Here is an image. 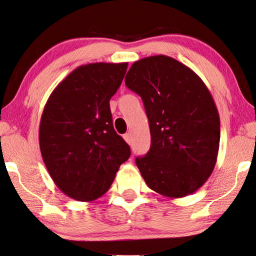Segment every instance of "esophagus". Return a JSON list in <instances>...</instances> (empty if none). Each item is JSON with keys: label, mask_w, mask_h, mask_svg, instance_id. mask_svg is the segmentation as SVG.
<instances>
[{"label": "esophagus", "mask_w": 256, "mask_h": 256, "mask_svg": "<svg viewBox=\"0 0 256 256\" xmlns=\"http://www.w3.org/2000/svg\"><path fill=\"white\" fill-rule=\"evenodd\" d=\"M124 140L127 142V143H128L129 145L132 144V135H130V134H129V132H128V134H124Z\"/></svg>", "instance_id": "esophagus-1"}]
</instances>
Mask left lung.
I'll return each mask as SVG.
<instances>
[{"instance_id":"1","label":"left lung","mask_w":256,"mask_h":256,"mask_svg":"<svg viewBox=\"0 0 256 256\" xmlns=\"http://www.w3.org/2000/svg\"><path fill=\"white\" fill-rule=\"evenodd\" d=\"M126 86L143 100L150 148L136 164L150 190L166 198L192 194L214 169L220 118L208 87L194 71L166 56L132 64Z\"/></svg>"}]
</instances>
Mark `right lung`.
Wrapping results in <instances>:
<instances>
[{"label":"right lung","mask_w":256,"mask_h":256,"mask_svg":"<svg viewBox=\"0 0 256 256\" xmlns=\"http://www.w3.org/2000/svg\"><path fill=\"white\" fill-rule=\"evenodd\" d=\"M128 64L78 66L52 92L40 124V148L50 176L69 198L90 202L108 190L130 148L113 128L110 100Z\"/></svg>","instance_id":"add662e5"}]
</instances>
